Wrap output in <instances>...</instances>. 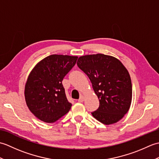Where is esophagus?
<instances>
[{"label":"esophagus","mask_w":159,"mask_h":159,"mask_svg":"<svg viewBox=\"0 0 159 159\" xmlns=\"http://www.w3.org/2000/svg\"><path fill=\"white\" fill-rule=\"evenodd\" d=\"M78 101H79V102H83V101H84V96H80V98H79V99L78 100Z\"/></svg>","instance_id":"1"}]
</instances>
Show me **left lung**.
Segmentation results:
<instances>
[{
	"label": "left lung",
	"mask_w": 159,
	"mask_h": 159,
	"mask_svg": "<svg viewBox=\"0 0 159 159\" xmlns=\"http://www.w3.org/2000/svg\"><path fill=\"white\" fill-rule=\"evenodd\" d=\"M77 65L92 82L100 105L92 116L106 125L117 122L130 109L132 83L130 74L117 59L103 54L80 57Z\"/></svg>",
	"instance_id": "left-lung-1"
}]
</instances>
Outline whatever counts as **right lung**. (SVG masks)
Returning a JSON list of instances; mask_svg holds the SVG:
<instances>
[{"instance_id":"right-lung-1","label":"right lung","mask_w":159,"mask_h":159,"mask_svg":"<svg viewBox=\"0 0 159 159\" xmlns=\"http://www.w3.org/2000/svg\"><path fill=\"white\" fill-rule=\"evenodd\" d=\"M77 59L74 56L50 55L30 73L25 85V100L29 110L39 120L55 122L71 109L62 80Z\"/></svg>"}]
</instances>
